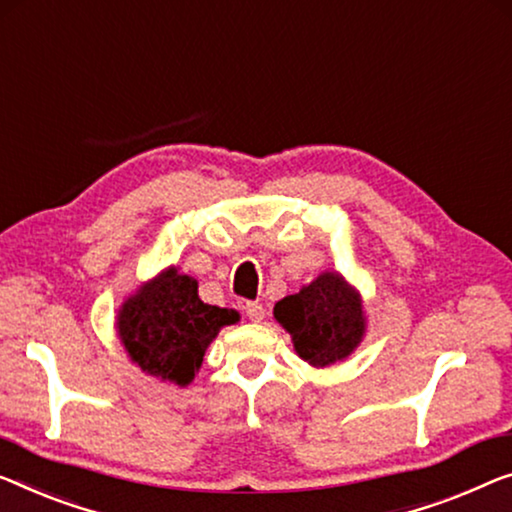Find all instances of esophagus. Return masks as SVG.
<instances>
[{
    "label": "esophagus",
    "instance_id": "obj_1",
    "mask_svg": "<svg viewBox=\"0 0 512 512\" xmlns=\"http://www.w3.org/2000/svg\"><path fill=\"white\" fill-rule=\"evenodd\" d=\"M246 315L253 319V322H262L266 310H264L262 303H246Z\"/></svg>",
    "mask_w": 512,
    "mask_h": 512
}]
</instances>
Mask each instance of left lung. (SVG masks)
<instances>
[{
	"mask_svg": "<svg viewBox=\"0 0 512 512\" xmlns=\"http://www.w3.org/2000/svg\"><path fill=\"white\" fill-rule=\"evenodd\" d=\"M273 317L292 335L296 354L315 368L345 361L365 335L361 294L335 271L278 301Z\"/></svg>",
	"mask_w": 512,
	"mask_h": 512,
	"instance_id": "obj_1",
	"label": "left lung"
}]
</instances>
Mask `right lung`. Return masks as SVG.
I'll list each match as a JSON object with an SVG mask.
<instances>
[{"label": "right lung", "instance_id": "1", "mask_svg": "<svg viewBox=\"0 0 512 512\" xmlns=\"http://www.w3.org/2000/svg\"><path fill=\"white\" fill-rule=\"evenodd\" d=\"M236 322L239 312L204 303L197 280L170 266L124 301L117 333L142 372L188 386L211 340L223 326Z\"/></svg>", "mask_w": 512, "mask_h": 512}]
</instances>
